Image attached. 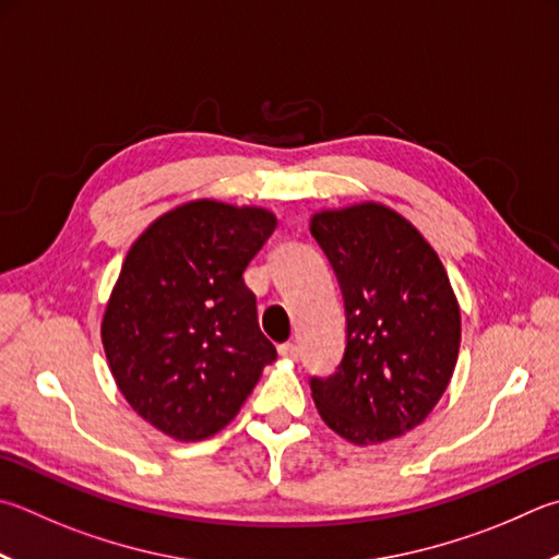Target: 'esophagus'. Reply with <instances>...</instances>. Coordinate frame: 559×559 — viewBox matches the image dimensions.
I'll return each mask as SVG.
<instances>
[{
    "label": "esophagus",
    "mask_w": 559,
    "mask_h": 559,
    "mask_svg": "<svg viewBox=\"0 0 559 559\" xmlns=\"http://www.w3.org/2000/svg\"><path fill=\"white\" fill-rule=\"evenodd\" d=\"M278 352H281V357H283V359H290V361H296V359L300 357V349H298V344H296V342H286V344H281Z\"/></svg>",
    "instance_id": "obj_1"
}]
</instances>
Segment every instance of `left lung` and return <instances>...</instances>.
I'll return each instance as SVG.
<instances>
[{
  "label": "left lung",
  "mask_w": 559,
  "mask_h": 559,
  "mask_svg": "<svg viewBox=\"0 0 559 559\" xmlns=\"http://www.w3.org/2000/svg\"><path fill=\"white\" fill-rule=\"evenodd\" d=\"M337 276L347 347L328 379H310L320 418L354 444L399 438L428 418L452 379L462 318L438 253L379 202L312 215Z\"/></svg>",
  "instance_id": "left-lung-1"
}]
</instances>
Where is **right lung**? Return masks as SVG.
Instances as JSON below:
<instances>
[{
  "label": "right lung",
  "instance_id": "obj_1",
  "mask_svg": "<svg viewBox=\"0 0 559 559\" xmlns=\"http://www.w3.org/2000/svg\"><path fill=\"white\" fill-rule=\"evenodd\" d=\"M273 229L263 207L195 200L127 253L103 318L105 354L127 403L170 438L219 432L276 359L245 283Z\"/></svg>",
  "mask_w": 559,
  "mask_h": 559
}]
</instances>
